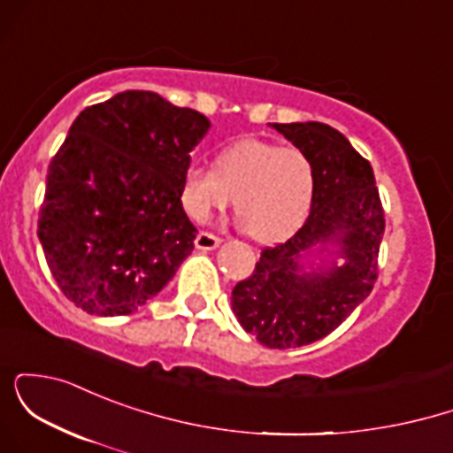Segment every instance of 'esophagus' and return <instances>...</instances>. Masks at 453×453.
I'll use <instances>...</instances> for the list:
<instances>
[{"label":"esophagus","mask_w":453,"mask_h":453,"mask_svg":"<svg viewBox=\"0 0 453 453\" xmlns=\"http://www.w3.org/2000/svg\"><path fill=\"white\" fill-rule=\"evenodd\" d=\"M219 242L221 238L211 232H200L196 236V249H200V251H212V249L219 247Z\"/></svg>","instance_id":"obj_1"}]
</instances>
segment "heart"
<instances>
[{
	"label": "heart",
	"mask_w": 453,
	"mask_h": 453,
	"mask_svg": "<svg viewBox=\"0 0 453 453\" xmlns=\"http://www.w3.org/2000/svg\"><path fill=\"white\" fill-rule=\"evenodd\" d=\"M313 165L300 149L244 138L223 149L215 168L194 165L183 176L180 204L196 221L226 209L232 196L236 212L256 241L288 238L309 212Z\"/></svg>",
	"instance_id": "obj_1"
}]
</instances>
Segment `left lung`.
I'll return each instance as SVG.
<instances>
[{
	"mask_svg": "<svg viewBox=\"0 0 453 453\" xmlns=\"http://www.w3.org/2000/svg\"><path fill=\"white\" fill-rule=\"evenodd\" d=\"M313 165V200L304 226L262 249L251 277L232 289V311L270 349L303 347L330 334L372 292L386 217L371 164L326 123H273ZM336 242L343 262L306 273L297 259Z\"/></svg>",
	"mask_w": 453,
	"mask_h": 453,
	"instance_id": "left-lung-1",
	"label": "left lung"
}]
</instances>
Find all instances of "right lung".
Wrapping results in <instances>:
<instances>
[{"mask_svg": "<svg viewBox=\"0 0 453 453\" xmlns=\"http://www.w3.org/2000/svg\"><path fill=\"white\" fill-rule=\"evenodd\" d=\"M204 114L149 91L85 108L50 159L38 238L70 303L91 315L138 311L165 288L196 241L180 204Z\"/></svg>", "mask_w": 453, "mask_h": 453, "instance_id": "obj_1", "label": "right lung"}]
</instances>
